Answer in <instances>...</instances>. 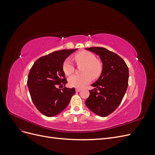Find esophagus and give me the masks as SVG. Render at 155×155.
I'll return each mask as SVG.
<instances>
[{"label":"esophagus","instance_id":"1","mask_svg":"<svg viewBox=\"0 0 155 155\" xmlns=\"http://www.w3.org/2000/svg\"><path fill=\"white\" fill-rule=\"evenodd\" d=\"M76 91L77 92H79V91H81V89H80V88H77L76 89Z\"/></svg>","mask_w":155,"mask_h":155}]
</instances>
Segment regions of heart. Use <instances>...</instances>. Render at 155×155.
Wrapping results in <instances>:
<instances>
[{"label":"heart","instance_id":"1","mask_svg":"<svg viewBox=\"0 0 155 155\" xmlns=\"http://www.w3.org/2000/svg\"><path fill=\"white\" fill-rule=\"evenodd\" d=\"M74 59L78 65H83L81 75H74L68 79L69 85L76 88H82L91 81L92 77L97 78L102 71V64L96 60L94 54L87 51H82L76 54ZM74 65L70 59L64 60L63 70L65 75L70 76L74 72Z\"/></svg>","mask_w":155,"mask_h":155}]
</instances>
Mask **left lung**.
I'll list each match as a JSON object with an SVG mask.
<instances>
[{
	"label": "left lung",
	"mask_w": 155,
	"mask_h": 155,
	"mask_svg": "<svg viewBox=\"0 0 155 155\" xmlns=\"http://www.w3.org/2000/svg\"><path fill=\"white\" fill-rule=\"evenodd\" d=\"M86 50L100 55L103 63L101 76L92 84L85 105L93 112L105 117L120 105L128 87L129 68L118 55L103 47H91Z\"/></svg>",
	"instance_id": "8db88e82"
}]
</instances>
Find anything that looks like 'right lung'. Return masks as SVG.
I'll return each mask as SVG.
<instances>
[{
    "label": "right lung",
    "instance_id": "add662e5",
    "mask_svg": "<svg viewBox=\"0 0 155 155\" xmlns=\"http://www.w3.org/2000/svg\"><path fill=\"white\" fill-rule=\"evenodd\" d=\"M78 49L54 51L37 59L28 76L27 85L31 100L41 113L55 116L69 104L75 88L64 87L67 83L63 64L68 56Z\"/></svg>",
    "mask_w": 155,
    "mask_h": 155
}]
</instances>
